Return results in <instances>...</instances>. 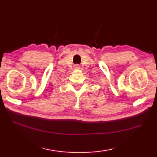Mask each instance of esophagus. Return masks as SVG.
I'll return each mask as SVG.
<instances>
[{
  "instance_id": "esophagus-1",
  "label": "esophagus",
  "mask_w": 157,
  "mask_h": 157,
  "mask_svg": "<svg viewBox=\"0 0 157 157\" xmlns=\"http://www.w3.org/2000/svg\"><path fill=\"white\" fill-rule=\"evenodd\" d=\"M74 68L75 69H80V67H79V65H74Z\"/></svg>"
}]
</instances>
